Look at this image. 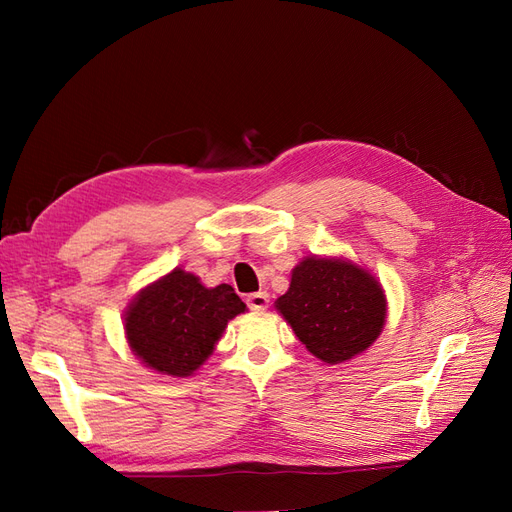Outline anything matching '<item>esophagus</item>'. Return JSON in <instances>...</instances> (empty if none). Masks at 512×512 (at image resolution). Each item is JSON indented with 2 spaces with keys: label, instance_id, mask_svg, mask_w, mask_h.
Listing matches in <instances>:
<instances>
[{
  "label": "esophagus",
  "instance_id": "34e87169",
  "mask_svg": "<svg viewBox=\"0 0 512 512\" xmlns=\"http://www.w3.org/2000/svg\"><path fill=\"white\" fill-rule=\"evenodd\" d=\"M269 305V294L267 292H254L247 297V307L254 309V312H262Z\"/></svg>",
  "mask_w": 512,
  "mask_h": 512
}]
</instances>
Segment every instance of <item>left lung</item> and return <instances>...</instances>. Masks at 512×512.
<instances>
[{
	"mask_svg": "<svg viewBox=\"0 0 512 512\" xmlns=\"http://www.w3.org/2000/svg\"><path fill=\"white\" fill-rule=\"evenodd\" d=\"M277 309L305 348L324 363H344L374 344L386 316L376 277L348 262L305 258Z\"/></svg>",
	"mask_w": 512,
	"mask_h": 512,
	"instance_id": "8db88e82",
	"label": "left lung"
}]
</instances>
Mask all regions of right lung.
<instances>
[{"label":"right lung","instance_id":"obj_1","mask_svg":"<svg viewBox=\"0 0 512 512\" xmlns=\"http://www.w3.org/2000/svg\"><path fill=\"white\" fill-rule=\"evenodd\" d=\"M245 303L228 284L205 288L175 269L143 290L126 314V335L138 359L168 376H190Z\"/></svg>","mask_w":512,"mask_h":512}]
</instances>
